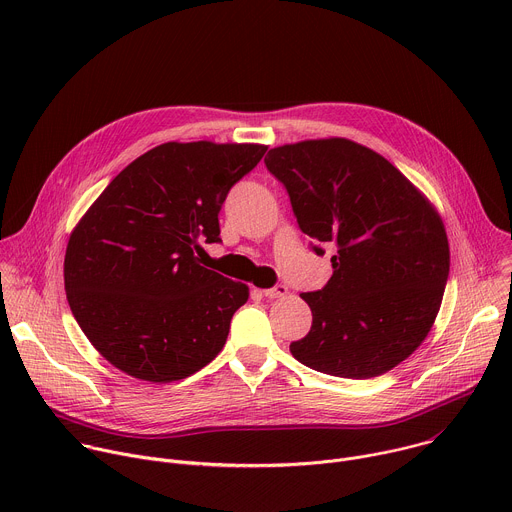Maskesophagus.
Returning <instances> with one entry per match:
<instances>
[{
	"instance_id": "obj_1",
	"label": "esophagus",
	"mask_w": 512,
	"mask_h": 512,
	"mask_svg": "<svg viewBox=\"0 0 512 512\" xmlns=\"http://www.w3.org/2000/svg\"><path fill=\"white\" fill-rule=\"evenodd\" d=\"M287 285H283V283H277L275 287H269V289H263V296L265 298H269V300H273V298H283V296H287Z\"/></svg>"
}]
</instances>
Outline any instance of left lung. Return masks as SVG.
I'll return each mask as SVG.
<instances>
[{
	"mask_svg": "<svg viewBox=\"0 0 512 512\" xmlns=\"http://www.w3.org/2000/svg\"><path fill=\"white\" fill-rule=\"evenodd\" d=\"M316 255L330 245L332 277L300 294L312 328L289 350L342 379L379 377L405 360L440 312L450 247L440 214L383 156L342 137L269 150Z\"/></svg>",
	"mask_w": 512,
	"mask_h": 512,
	"instance_id": "left-lung-1",
	"label": "left lung"
}]
</instances>
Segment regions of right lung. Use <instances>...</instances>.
Here are the masks:
<instances>
[{"mask_svg":"<svg viewBox=\"0 0 512 512\" xmlns=\"http://www.w3.org/2000/svg\"><path fill=\"white\" fill-rule=\"evenodd\" d=\"M257 143L168 141L133 160L72 231L64 289L89 342L119 371L180 381L223 350L249 287L200 265L218 212L263 154Z\"/></svg>","mask_w":512,"mask_h":512,"instance_id":"right-lung-1","label":"right lung"}]
</instances>
